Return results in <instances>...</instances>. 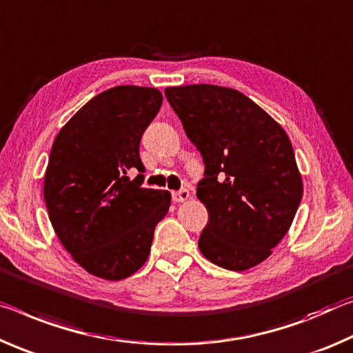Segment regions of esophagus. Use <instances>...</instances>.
Masks as SVG:
<instances>
[{"label":"esophagus","mask_w":353,"mask_h":353,"mask_svg":"<svg viewBox=\"0 0 353 353\" xmlns=\"http://www.w3.org/2000/svg\"><path fill=\"white\" fill-rule=\"evenodd\" d=\"M188 199H189L188 189H180V190H175V192H172V200L175 201V203H181V201H186Z\"/></svg>","instance_id":"esophagus-1"}]
</instances>
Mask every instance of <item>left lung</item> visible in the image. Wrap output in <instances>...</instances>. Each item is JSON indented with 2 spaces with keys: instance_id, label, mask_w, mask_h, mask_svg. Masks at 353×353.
<instances>
[{
  "instance_id": "8db88e82",
  "label": "left lung",
  "mask_w": 353,
  "mask_h": 353,
  "mask_svg": "<svg viewBox=\"0 0 353 353\" xmlns=\"http://www.w3.org/2000/svg\"><path fill=\"white\" fill-rule=\"evenodd\" d=\"M164 92L203 156L197 197L210 219L200 252L234 272L263 263L290 230L303 194L290 137L234 89L192 84Z\"/></svg>"
}]
</instances>
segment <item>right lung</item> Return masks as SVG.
<instances>
[{"label":"right lung","mask_w":353,"mask_h":353,"mask_svg":"<svg viewBox=\"0 0 353 353\" xmlns=\"http://www.w3.org/2000/svg\"><path fill=\"white\" fill-rule=\"evenodd\" d=\"M161 105L158 89H108L62 126L51 148L43 183L51 225L74 261L100 279L122 280L141 269L169 211L167 190L142 188L139 156ZM131 168L139 172L134 181Z\"/></svg>","instance_id":"add662e5"}]
</instances>
